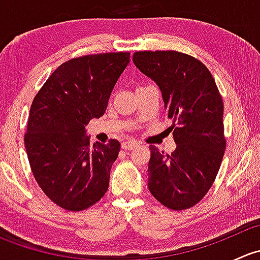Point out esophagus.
<instances>
[{
  "instance_id": "1",
  "label": "esophagus",
  "mask_w": 260,
  "mask_h": 260,
  "mask_svg": "<svg viewBox=\"0 0 260 260\" xmlns=\"http://www.w3.org/2000/svg\"><path fill=\"white\" fill-rule=\"evenodd\" d=\"M137 146H138V143L133 142V141H125V142L122 143V148L125 149V151H127V149H133L135 147H137Z\"/></svg>"
}]
</instances>
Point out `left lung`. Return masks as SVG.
<instances>
[{
    "label": "left lung",
    "instance_id": "left-lung-1",
    "mask_svg": "<svg viewBox=\"0 0 260 260\" xmlns=\"http://www.w3.org/2000/svg\"><path fill=\"white\" fill-rule=\"evenodd\" d=\"M136 67L156 81L164 98L176 149L149 147L148 188L172 210H185L210 190L225 152L224 104L208 68L179 51H137Z\"/></svg>",
    "mask_w": 260,
    "mask_h": 260
}]
</instances>
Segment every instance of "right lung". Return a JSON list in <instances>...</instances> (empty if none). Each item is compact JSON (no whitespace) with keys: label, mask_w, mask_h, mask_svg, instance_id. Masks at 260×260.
<instances>
[{"label":"right lung","mask_w":260,"mask_h":260,"mask_svg":"<svg viewBox=\"0 0 260 260\" xmlns=\"http://www.w3.org/2000/svg\"><path fill=\"white\" fill-rule=\"evenodd\" d=\"M129 56L106 52L68 60L34 98L25 133L31 171L44 193L65 210H85L108 190L120 143L90 146L85 125L104 114Z\"/></svg>","instance_id":"add662e5"}]
</instances>
